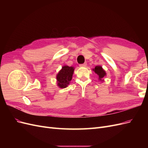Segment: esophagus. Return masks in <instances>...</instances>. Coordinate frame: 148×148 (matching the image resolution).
<instances>
[{
  "instance_id": "esophagus-1",
  "label": "esophagus",
  "mask_w": 148,
  "mask_h": 148,
  "mask_svg": "<svg viewBox=\"0 0 148 148\" xmlns=\"http://www.w3.org/2000/svg\"><path fill=\"white\" fill-rule=\"evenodd\" d=\"M87 66V64L86 63H84L83 64H80L79 66L80 67H86Z\"/></svg>"
}]
</instances>
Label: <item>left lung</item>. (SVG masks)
Instances as JSON below:
<instances>
[{
    "label": "left lung",
    "mask_w": 148,
    "mask_h": 148,
    "mask_svg": "<svg viewBox=\"0 0 148 148\" xmlns=\"http://www.w3.org/2000/svg\"><path fill=\"white\" fill-rule=\"evenodd\" d=\"M93 71H95V73L97 74L98 76V79L99 81L104 82V78H105L107 75V73L106 71L102 69V67L100 65H97L95 67V69H92Z\"/></svg>",
    "instance_id": "1"
}]
</instances>
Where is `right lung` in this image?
I'll return each mask as SVG.
<instances>
[{
  "mask_svg": "<svg viewBox=\"0 0 148 148\" xmlns=\"http://www.w3.org/2000/svg\"><path fill=\"white\" fill-rule=\"evenodd\" d=\"M75 68L73 66L64 65L56 75L57 86L60 88H65L72 79Z\"/></svg>",
  "mask_w": 148,
  "mask_h": 148,
  "instance_id": "right-lung-1",
  "label": "right lung"
}]
</instances>
